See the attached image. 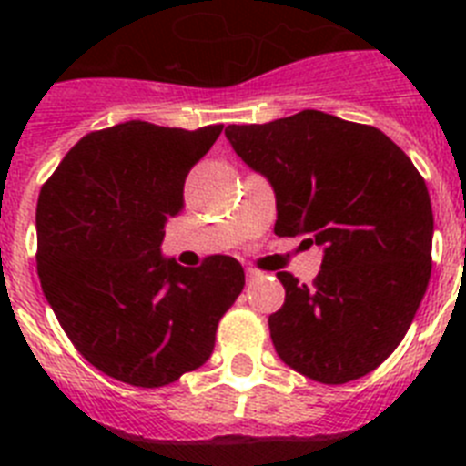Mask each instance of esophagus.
Masks as SVG:
<instances>
[{
	"instance_id": "esophagus-1",
	"label": "esophagus",
	"mask_w": 466,
	"mask_h": 466,
	"mask_svg": "<svg viewBox=\"0 0 466 466\" xmlns=\"http://www.w3.org/2000/svg\"><path fill=\"white\" fill-rule=\"evenodd\" d=\"M258 278H261V273H258V270L247 268V282H254V279H258Z\"/></svg>"
}]
</instances>
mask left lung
<instances>
[{
	"label": "left lung",
	"mask_w": 466,
	"mask_h": 466,
	"mask_svg": "<svg viewBox=\"0 0 466 466\" xmlns=\"http://www.w3.org/2000/svg\"><path fill=\"white\" fill-rule=\"evenodd\" d=\"M226 137L270 182L275 236L324 247L315 282L278 273L284 306L268 317L275 352L324 385L371 373L401 343L431 273L430 191L410 158L373 126L317 109Z\"/></svg>",
	"instance_id": "8db88e82"
}]
</instances>
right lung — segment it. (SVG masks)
I'll use <instances>...</instances> for the list:
<instances>
[{
	"mask_svg": "<svg viewBox=\"0 0 466 466\" xmlns=\"http://www.w3.org/2000/svg\"><path fill=\"white\" fill-rule=\"evenodd\" d=\"M224 126L126 121L74 144L39 193L36 273L74 348L106 376L163 387L196 371L245 287L233 257L160 254L184 182Z\"/></svg>",
	"mask_w": 466,
	"mask_h": 466,
	"instance_id": "right-lung-1",
	"label": "right lung"
}]
</instances>
